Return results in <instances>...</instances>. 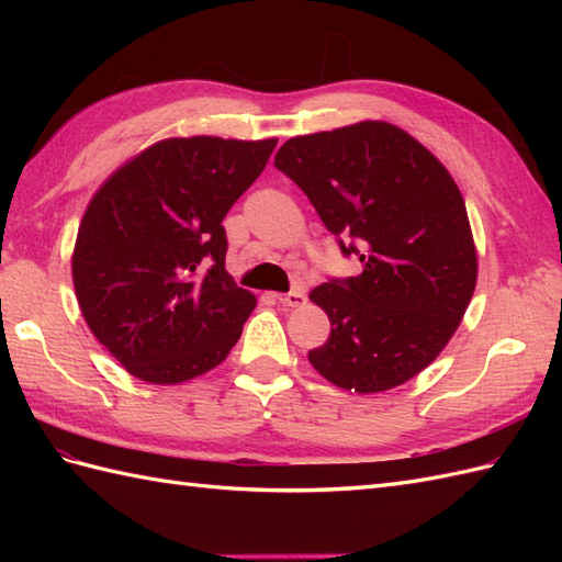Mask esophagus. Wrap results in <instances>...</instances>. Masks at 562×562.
<instances>
[{
    "label": "esophagus",
    "mask_w": 562,
    "mask_h": 562,
    "mask_svg": "<svg viewBox=\"0 0 562 562\" xmlns=\"http://www.w3.org/2000/svg\"><path fill=\"white\" fill-rule=\"evenodd\" d=\"M274 300H278L282 306H290V308H300L306 304V294L302 290H294L288 294H274Z\"/></svg>",
    "instance_id": "1"
}]
</instances>
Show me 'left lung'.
Segmentation results:
<instances>
[{
    "label": "left lung",
    "instance_id": "obj_1",
    "mask_svg": "<svg viewBox=\"0 0 562 562\" xmlns=\"http://www.w3.org/2000/svg\"><path fill=\"white\" fill-rule=\"evenodd\" d=\"M274 166L362 262L357 278L308 294L330 321L308 362L355 393L420 374L457 333L479 280L469 214L445 164L405 130L362 121L288 139Z\"/></svg>",
    "mask_w": 562,
    "mask_h": 562
}]
</instances>
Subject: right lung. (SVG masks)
Segmentation results:
<instances>
[{
    "label": "right lung",
    "instance_id": "right-lung-1",
    "mask_svg": "<svg viewBox=\"0 0 562 562\" xmlns=\"http://www.w3.org/2000/svg\"><path fill=\"white\" fill-rule=\"evenodd\" d=\"M278 139L169 137L115 169L83 212L71 280L97 340L147 384L226 360L256 296L224 268L222 220Z\"/></svg>",
    "mask_w": 562,
    "mask_h": 562
}]
</instances>
